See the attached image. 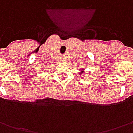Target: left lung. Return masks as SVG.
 <instances>
[{
	"instance_id": "8db88e82",
	"label": "left lung",
	"mask_w": 133,
	"mask_h": 133,
	"mask_svg": "<svg viewBox=\"0 0 133 133\" xmlns=\"http://www.w3.org/2000/svg\"><path fill=\"white\" fill-rule=\"evenodd\" d=\"M79 71L80 72H78V75H82L83 73H84V69H81V70H79Z\"/></svg>"
}]
</instances>
